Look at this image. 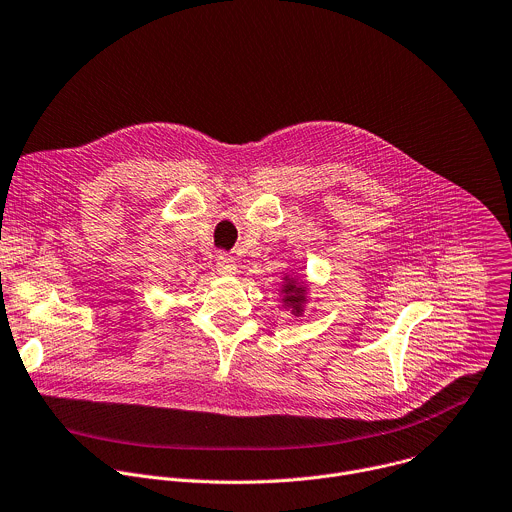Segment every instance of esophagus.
I'll use <instances>...</instances> for the list:
<instances>
[{
	"label": "esophagus",
	"mask_w": 512,
	"mask_h": 512,
	"mask_svg": "<svg viewBox=\"0 0 512 512\" xmlns=\"http://www.w3.org/2000/svg\"><path fill=\"white\" fill-rule=\"evenodd\" d=\"M217 271L221 275H233L237 271V263L229 253H219L217 255Z\"/></svg>",
	"instance_id": "1"
}]
</instances>
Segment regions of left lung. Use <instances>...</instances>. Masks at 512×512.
<instances>
[{
	"label": "left lung",
	"mask_w": 512,
	"mask_h": 512,
	"mask_svg": "<svg viewBox=\"0 0 512 512\" xmlns=\"http://www.w3.org/2000/svg\"><path fill=\"white\" fill-rule=\"evenodd\" d=\"M293 289H295V287H293V285H287V287H285V289H283V291H289V293H291V291H293ZM289 301H297V299H295V297H293V295H289Z\"/></svg>",
	"instance_id": "1"
}]
</instances>
